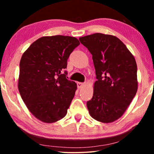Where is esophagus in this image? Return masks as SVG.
Wrapping results in <instances>:
<instances>
[{
  "label": "esophagus",
  "instance_id": "34e87169",
  "mask_svg": "<svg viewBox=\"0 0 154 154\" xmlns=\"http://www.w3.org/2000/svg\"><path fill=\"white\" fill-rule=\"evenodd\" d=\"M77 88H79V89H80L81 88H82L83 85H85V83H82V82H77Z\"/></svg>",
  "mask_w": 154,
  "mask_h": 154
}]
</instances>
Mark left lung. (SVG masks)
<instances>
[{
	"mask_svg": "<svg viewBox=\"0 0 154 154\" xmlns=\"http://www.w3.org/2000/svg\"><path fill=\"white\" fill-rule=\"evenodd\" d=\"M79 39L92 55L97 79L92 98L87 102L88 111L96 120L111 123L124 114L136 95V60L115 36L95 33Z\"/></svg>",
	"mask_w": 154,
	"mask_h": 154,
	"instance_id": "1",
	"label": "left lung"
}]
</instances>
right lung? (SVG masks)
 I'll return each instance as SVG.
<instances>
[{"mask_svg":"<svg viewBox=\"0 0 154 154\" xmlns=\"http://www.w3.org/2000/svg\"><path fill=\"white\" fill-rule=\"evenodd\" d=\"M80 44L77 38L43 36L31 44L20 62L18 89L36 118L53 123L64 118L77 84L66 79L67 60Z\"/></svg>","mask_w":154,"mask_h":154,"instance_id":"obj_1","label":"right lung"}]
</instances>
